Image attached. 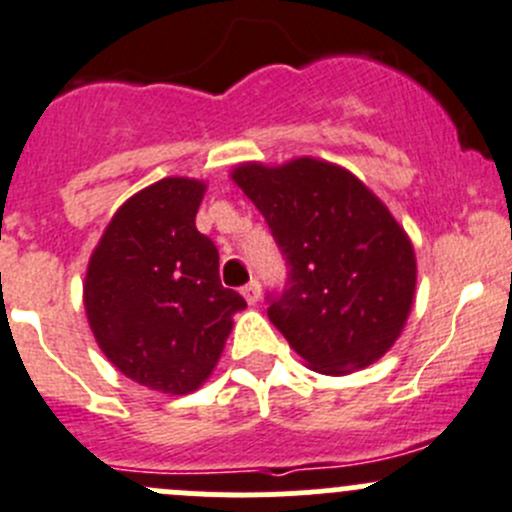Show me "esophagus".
Segmentation results:
<instances>
[{"instance_id": "obj_1", "label": "esophagus", "mask_w": 512, "mask_h": 512, "mask_svg": "<svg viewBox=\"0 0 512 512\" xmlns=\"http://www.w3.org/2000/svg\"><path fill=\"white\" fill-rule=\"evenodd\" d=\"M260 292L262 290H260V282H257V280H250L245 287H242V297H245L250 305H255V302L260 300Z\"/></svg>"}]
</instances>
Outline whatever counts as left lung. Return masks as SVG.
Segmentation results:
<instances>
[{
    "mask_svg": "<svg viewBox=\"0 0 512 512\" xmlns=\"http://www.w3.org/2000/svg\"><path fill=\"white\" fill-rule=\"evenodd\" d=\"M232 180L287 262L267 315L292 350L325 375L380 360L403 332L418 277L410 237L388 207L352 172L315 157L245 162Z\"/></svg>",
    "mask_w": 512,
    "mask_h": 512,
    "instance_id": "obj_1",
    "label": "left lung"
}]
</instances>
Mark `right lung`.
Segmentation results:
<instances>
[{"label":"right lung","mask_w":512,"mask_h":512,"mask_svg":"<svg viewBox=\"0 0 512 512\" xmlns=\"http://www.w3.org/2000/svg\"><path fill=\"white\" fill-rule=\"evenodd\" d=\"M205 182L165 177L114 212L89 257L84 310L99 350L157 393L187 395L215 370L247 302L220 282L215 242L197 232Z\"/></svg>","instance_id":"right-lung-1"}]
</instances>
